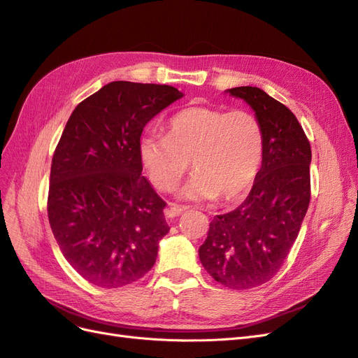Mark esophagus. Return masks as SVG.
Listing matches in <instances>:
<instances>
[{"instance_id": "esophagus-1", "label": "esophagus", "mask_w": 358, "mask_h": 358, "mask_svg": "<svg viewBox=\"0 0 358 358\" xmlns=\"http://www.w3.org/2000/svg\"><path fill=\"white\" fill-rule=\"evenodd\" d=\"M185 210H187V208H183V206L170 203L169 208L166 209V215L169 216V218H175V216H179L180 213H183Z\"/></svg>"}]
</instances>
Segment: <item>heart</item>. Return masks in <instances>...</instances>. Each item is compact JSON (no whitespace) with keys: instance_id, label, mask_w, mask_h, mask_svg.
<instances>
[{"instance_id":"heart-1","label":"heart","mask_w":358,"mask_h":358,"mask_svg":"<svg viewBox=\"0 0 358 358\" xmlns=\"http://www.w3.org/2000/svg\"><path fill=\"white\" fill-rule=\"evenodd\" d=\"M140 158L157 189L169 192L196 170L183 197L234 200L251 188L264 155V131L245 110L191 106L170 117L167 134L140 138Z\"/></svg>"}]
</instances>
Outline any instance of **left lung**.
Masks as SVG:
<instances>
[{
	"mask_svg": "<svg viewBox=\"0 0 358 358\" xmlns=\"http://www.w3.org/2000/svg\"><path fill=\"white\" fill-rule=\"evenodd\" d=\"M229 92L252 107L264 131V155L251 192L216 215L199 249L208 273L231 289L272 279L294 245L310 201V143L296 115L255 86Z\"/></svg>",
	"mask_w": 358,
	"mask_h": 358,
	"instance_id": "obj_1",
	"label": "left lung"
}]
</instances>
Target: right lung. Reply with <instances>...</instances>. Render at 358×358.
<instances>
[{
    "instance_id": "obj_1",
    "label": "right lung",
    "mask_w": 358,
    "mask_h": 358,
    "mask_svg": "<svg viewBox=\"0 0 358 358\" xmlns=\"http://www.w3.org/2000/svg\"><path fill=\"white\" fill-rule=\"evenodd\" d=\"M182 92L110 82L73 110L52 158L48 216L62 255L88 282L119 288L143 278L170 227L142 175L145 125Z\"/></svg>"
}]
</instances>
